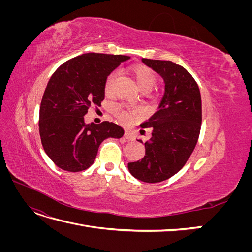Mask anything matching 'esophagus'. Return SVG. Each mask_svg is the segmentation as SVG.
Wrapping results in <instances>:
<instances>
[{"label":"esophagus","mask_w":252,"mask_h":252,"mask_svg":"<svg viewBox=\"0 0 252 252\" xmlns=\"http://www.w3.org/2000/svg\"><path fill=\"white\" fill-rule=\"evenodd\" d=\"M124 136L125 138L127 139V140H130V141H133L134 139H135V136H134V134L132 133V132H130V131H125V133H124Z\"/></svg>","instance_id":"1"}]
</instances>
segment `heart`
I'll return each instance as SVG.
<instances>
[{"label": "heart", "instance_id": "1", "mask_svg": "<svg viewBox=\"0 0 252 252\" xmlns=\"http://www.w3.org/2000/svg\"><path fill=\"white\" fill-rule=\"evenodd\" d=\"M131 73L136 86L143 91H149L157 83L156 73L145 65L132 66ZM114 79H116V72H110L106 78L104 84L106 94H110L112 91ZM114 113H116V117L121 123L125 125L138 122L142 118V111L138 107H126V106L119 105L114 108Z\"/></svg>", "mask_w": 252, "mask_h": 252}]
</instances>
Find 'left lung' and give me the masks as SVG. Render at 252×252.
I'll use <instances>...</instances> for the list:
<instances>
[{
	"instance_id": "8db88e82",
	"label": "left lung",
	"mask_w": 252,
	"mask_h": 252,
	"mask_svg": "<svg viewBox=\"0 0 252 252\" xmlns=\"http://www.w3.org/2000/svg\"><path fill=\"white\" fill-rule=\"evenodd\" d=\"M142 62L163 78L165 93L158 111L141 124L142 128H152L145 156L128 163V169L140 181L158 183L179 172L191 156L201 130L202 100L199 86L184 67L171 61L142 59Z\"/></svg>"
}]
</instances>
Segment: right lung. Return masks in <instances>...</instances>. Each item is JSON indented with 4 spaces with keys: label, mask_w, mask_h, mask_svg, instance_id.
I'll return each instance as SVG.
<instances>
[{
    "label": "right lung",
    "mask_w": 252,
    "mask_h": 252,
    "mask_svg": "<svg viewBox=\"0 0 252 252\" xmlns=\"http://www.w3.org/2000/svg\"><path fill=\"white\" fill-rule=\"evenodd\" d=\"M130 57L89 52L61 65L51 75L40 106L43 148L59 168L78 172L94 164L101 143L120 139L121 126L105 121L85 124L89 107L105 97L107 75Z\"/></svg>",
    "instance_id": "1"
}]
</instances>
